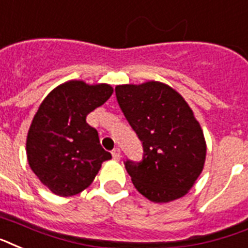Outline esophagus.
I'll list each match as a JSON object with an SVG mask.
<instances>
[{
	"label": "esophagus",
	"instance_id": "34e87169",
	"mask_svg": "<svg viewBox=\"0 0 248 248\" xmlns=\"http://www.w3.org/2000/svg\"><path fill=\"white\" fill-rule=\"evenodd\" d=\"M111 156H113V158H114L116 161H120L121 157H122V155H121V149L120 148L113 149V152H111Z\"/></svg>",
	"mask_w": 248,
	"mask_h": 248
}]
</instances>
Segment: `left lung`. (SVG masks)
<instances>
[{"mask_svg":"<svg viewBox=\"0 0 248 248\" xmlns=\"http://www.w3.org/2000/svg\"><path fill=\"white\" fill-rule=\"evenodd\" d=\"M117 101L143 143V160L126 161L134 186L155 203H169L191 190L203 171L207 144L186 100L165 83L116 87Z\"/></svg>","mask_w":248,"mask_h":248,"instance_id":"8db88e82","label":"left lung"}]
</instances>
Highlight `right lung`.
I'll return each mask as SVG.
<instances>
[{
	"label": "right lung",
	"instance_id": "1",
	"mask_svg": "<svg viewBox=\"0 0 248 248\" xmlns=\"http://www.w3.org/2000/svg\"><path fill=\"white\" fill-rule=\"evenodd\" d=\"M113 93L107 83L69 80L50 91L31 122L26 141L28 165L58 196L86 190L111 155L101 147L87 116Z\"/></svg>",
	"mask_w": 248,
	"mask_h": 248
}]
</instances>
